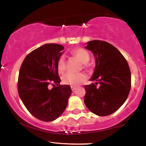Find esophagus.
Here are the masks:
<instances>
[{
	"label": "esophagus",
	"instance_id": "obj_1",
	"mask_svg": "<svg viewBox=\"0 0 146 146\" xmlns=\"http://www.w3.org/2000/svg\"><path fill=\"white\" fill-rule=\"evenodd\" d=\"M71 89H72V92H74L75 90L76 89V86H71Z\"/></svg>",
	"mask_w": 146,
	"mask_h": 146
}]
</instances>
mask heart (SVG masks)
I'll return each mask as SVG.
<instances>
[{
	"mask_svg": "<svg viewBox=\"0 0 146 146\" xmlns=\"http://www.w3.org/2000/svg\"><path fill=\"white\" fill-rule=\"evenodd\" d=\"M72 54L74 55L76 57H77L82 62H83L85 67L87 66V62L90 58V55L88 52L82 48H77L72 51ZM66 68V66L65 56L64 55H62L59 57L57 61L58 71L59 73L62 74L65 72ZM86 79V76L84 73L74 74L68 72L65 74L62 78V80L64 84L71 85L73 86L79 85L80 84L84 82Z\"/></svg>",
	"mask_w": 146,
	"mask_h": 146,
	"instance_id": "obj_1",
	"label": "heart"
}]
</instances>
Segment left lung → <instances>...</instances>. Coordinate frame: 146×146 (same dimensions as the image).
Listing matches in <instances>:
<instances>
[{
	"label": "left lung",
	"mask_w": 146,
	"mask_h": 146,
	"mask_svg": "<svg viewBox=\"0 0 146 146\" xmlns=\"http://www.w3.org/2000/svg\"><path fill=\"white\" fill-rule=\"evenodd\" d=\"M85 48L93 53L96 66L90 78L95 84L84 86V104L96 115H110L123 104L128 96L131 88L128 64L120 52L107 42L92 40Z\"/></svg>",
	"instance_id": "8db88e82"
}]
</instances>
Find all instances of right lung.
<instances>
[{
	"instance_id": "1",
	"label": "right lung",
	"mask_w": 146,
	"mask_h": 146,
	"mask_svg": "<svg viewBox=\"0 0 146 146\" xmlns=\"http://www.w3.org/2000/svg\"><path fill=\"white\" fill-rule=\"evenodd\" d=\"M64 49L58 44L41 46L26 56L20 69L19 95L29 112L40 120L57 119L65 110L71 95L69 85L60 84L57 69L58 59ZM51 83L57 86L49 89Z\"/></svg>"
}]
</instances>
